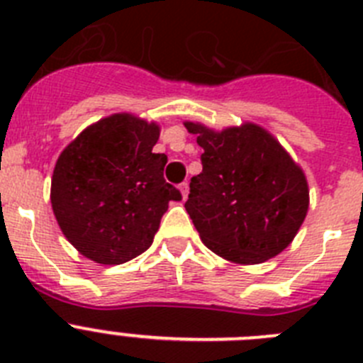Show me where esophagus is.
<instances>
[{
	"label": "esophagus",
	"instance_id": "obj_1",
	"mask_svg": "<svg viewBox=\"0 0 363 363\" xmlns=\"http://www.w3.org/2000/svg\"><path fill=\"white\" fill-rule=\"evenodd\" d=\"M179 194H182V198H184V200H187V196H189V184L187 182H184V184L179 185Z\"/></svg>",
	"mask_w": 363,
	"mask_h": 363
}]
</instances>
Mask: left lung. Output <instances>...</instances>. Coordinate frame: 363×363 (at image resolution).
Instances as JSON below:
<instances>
[{
  "label": "left lung",
  "instance_id": "1",
  "mask_svg": "<svg viewBox=\"0 0 363 363\" xmlns=\"http://www.w3.org/2000/svg\"><path fill=\"white\" fill-rule=\"evenodd\" d=\"M203 149V171L191 178L185 209L211 251L233 264L255 265L280 255L309 209L301 167L259 125L213 130L185 121Z\"/></svg>",
  "mask_w": 363,
  "mask_h": 363
}]
</instances>
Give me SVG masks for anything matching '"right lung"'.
<instances>
[{"instance_id":"obj_1","label":"right lung","mask_w":363,"mask_h":363,"mask_svg":"<svg viewBox=\"0 0 363 363\" xmlns=\"http://www.w3.org/2000/svg\"><path fill=\"white\" fill-rule=\"evenodd\" d=\"M160 125L118 112L89 125L62 150L50 203L79 255L120 265L145 252L169 201L182 194L163 179L165 154L152 152Z\"/></svg>"}]
</instances>
